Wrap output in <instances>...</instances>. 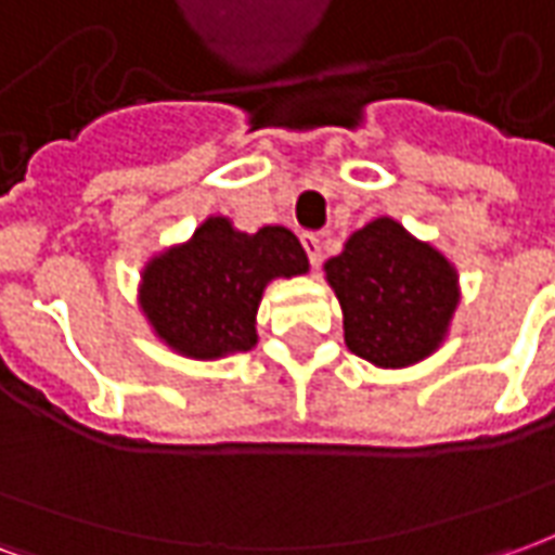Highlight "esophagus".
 <instances>
[{"instance_id":"34e87169","label":"esophagus","mask_w":555,"mask_h":555,"mask_svg":"<svg viewBox=\"0 0 555 555\" xmlns=\"http://www.w3.org/2000/svg\"><path fill=\"white\" fill-rule=\"evenodd\" d=\"M300 241L306 255H309V264L312 267L321 264V237H318V234H302Z\"/></svg>"}]
</instances>
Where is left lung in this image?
<instances>
[{
	"mask_svg": "<svg viewBox=\"0 0 555 555\" xmlns=\"http://www.w3.org/2000/svg\"><path fill=\"white\" fill-rule=\"evenodd\" d=\"M324 270L341 302L345 345L380 369L430 357L461 300L449 258L389 217L353 231Z\"/></svg>",
	"mask_w": 555,
	"mask_h": 555,
	"instance_id": "1",
	"label": "left lung"
}]
</instances>
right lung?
<instances>
[{
	"mask_svg": "<svg viewBox=\"0 0 555 555\" xmlns=\"http://www.w3.org/2000/svg\"><path fill=\"white\" fill-rule=\"evenodd\" d=\"M309 258L294 231H237L231 219H205L181 246L154 255L142 270L139 309L159 341L193 360L253 350L255 314L273 279L302 276Z\"/></svg>",
	"mask_w": 555,
	"mask_h": 555,
	"instance_id": "1",
	"label": "right lung"
}]
</instances>
